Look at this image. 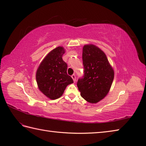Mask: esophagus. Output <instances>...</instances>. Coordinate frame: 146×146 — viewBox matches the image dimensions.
I'll use <instances>...</instances> for the list:
<instances>
[{
  "instance_id": "1",
  "label": "esophagus",
  "mask_w": 146,
  "mask_h": 146,
  "mask_svg": "<svg viewBox=\"0 0 146 146\" xmlns=\"http://www.w3.org/2000/svg\"><path fill=\"white\" fill-rule=\"evenodd\" d=\"M72 79H73V81L75 82H76V76H75V74H73V75H72Z\"/></svg>"
}]
</instances>
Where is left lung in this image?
Wrapping results in <instances>:
<instances>
[{"instance_id": "8db88e82", "label": "left lung", "mask_w": 146, "mask_h": 146, "mask_svg": "<svg viewBox=\"0 0 146 146\" xmlns=\"http://www.w3.org/2000/svg\"><path fill=\"white\" fill-rule=\"evenodd\" d=\"M82 62L84 76L78 79L77 86L84 100L97 103L109 93L114 71L106 54L92 44L84 46Z\"/></svg>"}]
</instances>
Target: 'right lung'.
<instances>
[{
	"mask_svg": "<svg viewBox=\"0 0 146 146\" xmlns=\"http://www.w3.org/2000/svg\"><path fill=\"white\" fill-rule=\"evenodd\" d=\"M65 50L62 46L53 49L42 61L36 72L39 89L46 97L56 100L63 95L66 87L73 83L67 74V64L62 60Z\"/></svg>",
	"mask_w": 146,
	"mask_h": 146,
	"instance_id": "obj_1",
	"label": "right lung"
}]
</instances>
